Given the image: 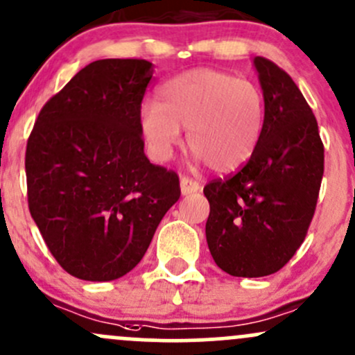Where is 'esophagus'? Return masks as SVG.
<instances>
[{
  "label": "esophagus",
  "mask_w": 355,
  "mask_h": 355,
  "mask_svg": "<svg viewBox=\"0 0 355 355\" xmlns=\"http://www.w3.org/2000/svg\"><path fill=\"white\" fill-rule=\"evenodd\" d=\"M180 190H182V196H189V193L198 192V190H200V184L196 180H192V178H189V177H182L180 178Z\"/></svg>",
  "instance_id": "34e87169"
}]
</instances>
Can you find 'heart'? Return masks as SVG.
<instances>
[{"mask_svg": "<svg viewBox=\"0 0 355 355\" xmlns=\"http://www.w3.org/2000/svg\"><path fill=\"white\" fill-rule=\"evenodd\" d=\"M159 103L139 109V128L151 155L165 162L180 143V128L200 162L219 173L244 165L264 128V96L256 84L216 69H193L159 87Z\"/></svg>", "mask_w": 355, "mask_h": 355, "instance_id": "b5f03b06", "label": "heart"}]
</instances>
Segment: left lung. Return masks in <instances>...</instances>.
I'll return each instance as SVG.
<instances>
[{
    "label": "left lung",
    "mask_w": 355,
    "mask_h": 355,
    "mask_svg": "<svg viewBox=\"0 0 355 355\" xmlns=\"http://www.w3.org/2000/svg\"><path fill=\"white\" fill-rule=\"evenodd\" d=\"M264 96V128L237 173L204 187L205 236L222 271L259 278L279 271L302 246L323 177L318 124L297 84L278 65L254 58Z\"/></svg>",
    "instance_id": "1"
}]
</instances>
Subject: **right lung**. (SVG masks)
<instances>
[{
  "label": "right lung",
  "mask_w": 355,
  "mask_h": 355,
  "mask_svg": "<svg viewBox=\"0 0 355 355\" xmlns=\"http://www.w3.org/2000/svg\"><path fill=\"white\" fill-rule=\"evenodd\" d=\"M151 76L141 58L85 65L46 101L26 143L30 214L57 263L79 279L133 270L180 198L178 175L143 150L139 109Z\"/></svg>",
  "instance_id": "add662e5"
}]
</instances>
